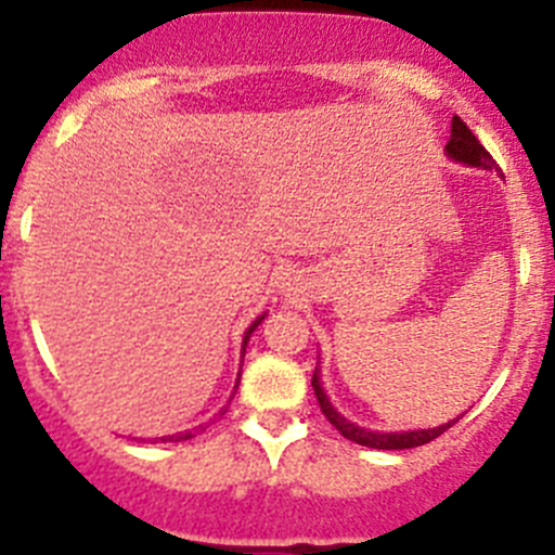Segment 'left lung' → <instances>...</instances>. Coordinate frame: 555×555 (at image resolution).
<instances>
[{"label":"left lung","instance_id":"obj_1","mask_svg":"<svg viewBox=\"0 0 555 555\" xmlns=\"http://www.w3.org/2000/svg\"><path fill=\"white\" fill-rule=\"evenodd\" d=\"M448 152V158H453L455 164H467V166H478V169H498L494 158L483 150L478 139H475V132L469 130L459 116H453V127H450V141L444 146ZM311 386H313V395L320 400V409L322 414L327 416V423L338 430V434L350 439L356 444H364V448H375V450H409V448H420V444H428L434 442L436 436H442L444 430L453 428V423L448 425H436V428L428 430H405V434H380V430H370V428H358L356 423H350L347 416L338 414L336 409L331 405L327 400L325 389H322V380H320V370L313 372L311 377Z\"/></svg>","mask_w":555,"mask_h":555}]
</instances>
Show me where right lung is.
<instances>
[{"instance_id": "add662e5", "label": "right lung", "mask_w": 555, "mask_h": 555, "mask_svg": "<svg viewBox=\"0 0 555 555\" xmlns=\"http://www.w3.org/2000/svg\"><path fill=\"white\" fill-rule=\"evenodd\" d=\"M263 317H267V313H263ZM263 317H258V320H255L253 325L247 327V333H244V345H242V347H247L249 336H253V331H255V327L261 325V322H263ZM238 377H242V372H238ZM235 389H238V380H235ZM233 395H235V391H233ZM230 400H233V397H230ZM222 411H224V409H222ZM222 411H219V414H222ZM183 439H191V430H189V434H180V436H164V439H160V442H183Z\"/></svg>"}]
</instances>
